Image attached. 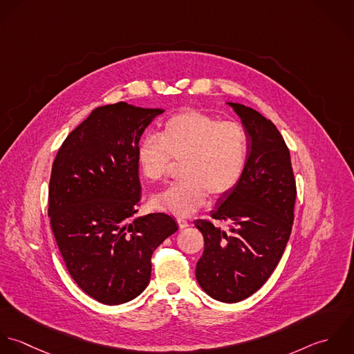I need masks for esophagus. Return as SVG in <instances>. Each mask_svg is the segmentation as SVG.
Here are the masks:
<instances>
[{"label": "esophagus", "instance_id": "esophagus-1", "mask_svg": "<svg viewBox=\"0 0 354 354\" xmlns=\"http://www.w3.org/2000/svg\"><path fill=\"white\" fill-rule=\"evenodd\" d=\"M176 221H178V225H179V228H180V230H183V228L189 227V221H187L186 218H183V217H178V218H176Z\"/></svg>", "mask_w": 354, "mask_h": 354}]
</instances>
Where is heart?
Instances as JSON below:
<instances>
[{
  "instance_id": "1",
  "label": "heart",
  "mask_w": 354,
  "mask_h": 354,
  "mask_svg": "<svg viewBox=\"0 0 354 354\" xmlns=\"http://www.w3.org/2000/svg\"><path fill=\"white\" fill-rule=\"evenodd\" d=\"M248 149V134L236 122H220L200 111L171 116L160 137L147 136L137 147V165L149 182L167 176L171 158L183 160V180L154 194L151 207L189 216L207 203L209 193L213 197L227 194L242 176Z\"/></svg>"
}]
</instances>
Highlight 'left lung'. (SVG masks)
I'll return each mask as SVG.
<instances>
[{
	"instance_id": "left-lung-1",
	"label": "left lung",
	"mask_w": 354,
	"mask_h": 354,
	"mask_svg": "<svg viewBox=\"0 0 354 354\" xmlns=\"http://www.w3.org/2000/svg\"><path fill=\"white\" fill-rule=\"evenodd\" d=\"M225 104L248 134V158L235 187L220 196L212 211L213 218L230 223V228L194 221L205 245L196 278L208 295L234 304L254 294L279 264L291 234L297 192L290 151L277 126L253 108Z\"/></svg>"
}]
</instances>
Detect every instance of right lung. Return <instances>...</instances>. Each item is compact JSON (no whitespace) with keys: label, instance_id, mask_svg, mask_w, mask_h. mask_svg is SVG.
I'll list each match as a JSON object with an SVG mask.
<instances>
[{"label":"right lung","instance_id":"right-lung-1","mask_svg":"<svg viewBox=\"0 0 354 354\" xmlns=\"http://www.w3.org/2000/svg\"><path fill=\"white\" fill-rule=\"evenodd\" d=\"M164 111L123 101L95 108L63 142L52 167L48 213L59 250L75 283L105 305L141 294L153 252L178 231L165 213L136 216L137 147Z\"/></svg>","mask_w":354,"mask_h":354}]
</instances>
